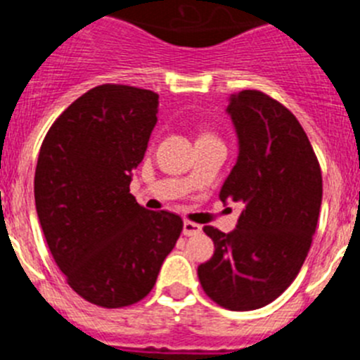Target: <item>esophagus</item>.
Listing matches in <instances>:
<instances>
[{
	"label": "esophagus",
	"instance_id": "34e87169",
	"mask_svg": "<svg viewBox=\"0 0 360 360\" xmlns=\"http://www.w3.org/2000/svg\"><path fill=\"white\" fill-rule=\"evenodd\" d=\"M202 231V228H200L199 224H195V222H192V220H184L183 224V233L186 236H195L199 235V233Z\"/></svg>",
	"mask_w": 360,
	"mask_h": 360
}]
</instances>
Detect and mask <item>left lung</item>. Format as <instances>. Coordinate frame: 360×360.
I'll use <instances>...</instances> for the list:
<instances>
[{"label": "left lung", "instance_id": "left-lung-1", "mask_svg": "<svg viewBox=\"0 0 360 360\" xmlns=\"http://www.w3.org/2000/svg\"><path fill=\"white\" fill-rule=\"evenodd\" d=\"M238 160L220 200L242 202L236 229L204 226L215 252L197 269L202 290L228 310L269 305L309 255L321 208V167L296 116L257 89L231 96Z\"/></svg>", "mask_w": 360, "mask_h": 360}]
</instances>
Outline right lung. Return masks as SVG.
Returning a JSON list of instances; mask_svg holds the SVG:
<instances>
[{"instance_id": "obj_1", "label": "right lung", "mask_w": 360, "mask_h": 360, "mask_svg": "<svg viewBox=\"0 0 360 360\" xmlns=\"http://www.w3.org/2000/svg\"><path fill=\"white\" fill-rule=\"evenodd\" d=\"M158 93L102 84L55 120L39 150L34 193L55 264L80 297L103 309L143 300L183 219L129 193L156 125Z\"/></svg>"}]
</instances>
